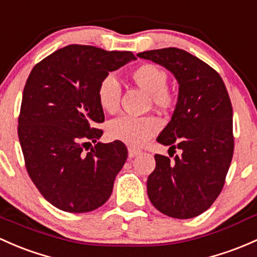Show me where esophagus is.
I'll return each mask as SVG.
<instances>
[{
  "instance_id": "obj_1",
  "label": "esophagus",
  "mask_w": 257,
  "mask_h": 257,
  "mask_svg": "<svg viewBox=\"0 0 257 257\" xmlns=\"http://www.w3.org/2000/svg\"><path fill=\"white\" fill-rule=\"evenodd\" d=\"M140 154H142V151L140 150H137V149H133V148H131V149L128 150V155H129V158H136V156H138V155H140Z\"/></svg>"
}]
</instances>
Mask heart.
<instances>
[{
  "instance_id": "b5f03b06",
  "label": "heart",
  "mask_w": 257,
  "mask_h": 257,
  "mask_svg": "<svg viewBox=\"0 0 257 257\" xmlns=\"http://www.w3.org/2000/svg\"><path fill=\"white\" fill-rule=\"evenodd\" d=\"M132 82L149 93L151 102L160 109L172 107L175 96L166 86L167 74L155 64H142L129 74ZM120 85L113 75L103 77L97 87V101L104 112L115 113L119 108ZM160 128L154 117H131L123 115L108 124V136L131 147H142Z\"/></svg>"
}]
</instances>
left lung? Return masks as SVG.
Instances as JSON below:
<instances>
[{"label": "left lung", "mask_w": 257, "mask_h": 257, "mask_svg": "<svg viewBox=\"0 0 257 257\" xmlns=\"http://www.w3.org/2000/svg\"><path fill=\"white\" fill-rule=\"evenodd\" d=\"M138 56L164 66L178 83L171 120L156 140L181 155L174 161L155 155L148 196L164 214L190 219L212 206L224 186L234 151L230 98L219 74L186 50L165 48Z\"/></svg>", "instance_id": "8db88e82"}]
</instances>
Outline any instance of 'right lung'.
Returning a JSON list of instances; mask_svg holds the SVG:
<instances>
[{
  "label": "right lung",
  "instance_id": "obj_1",
  "mask_svg": "<svg viewBox=\"0 0 257 257\" xmlns=\"http://www.w3.org/2000/svg\"><path fill=\"white\" fill-rule=\"evenodd\" d=\"M136 59L131 51L67 45L29 74L18 138L29 177L54 207L91 212L110 197L128 150L119 140L97 142L103 132L93 126L104 121L97 87L109 72ZM91 142L96 145L86 153Z\"/></svg>",
  "mask_w": 257,
  "mask_h": 257
}]
</instances>
